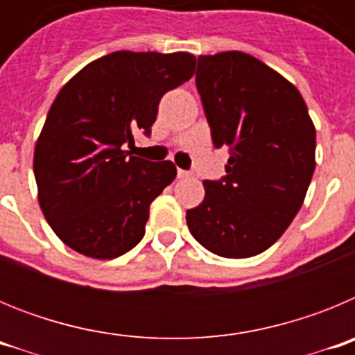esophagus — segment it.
<instances>
[{
    "instance_id": "obj_1",
    "label": "esophagus",
    "mask_w": 355,
    "mask_h": 355,
    "mask_svg": "<svg viewBox=\"0 0 355 355\" xmlns=\"http://www.w3.org/2000/svg\"><path fill=\"white\" fill-rule=\"evenodd\" d=\"M188 175H190V172L183 171V168H178V178H180V180H183V178H188Z\"/></svg>"
}]
</instances>
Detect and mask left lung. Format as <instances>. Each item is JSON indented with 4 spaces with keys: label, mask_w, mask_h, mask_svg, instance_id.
Wrapping results in <instances>:
<instances>
[{
    "label": "left lung",
    "mask_w": 355,
    "mask_h": 355,
    "mask_svg": "<svg viewBox=\"0 0 355 355\" xmlns=\"http://www.w3.org/2000/svg\"><path fill=\"white\" fill-rule=\"evenodd\" d=\"M197 90L215 147L229 159L220 181L187 211L192 236L222 258H250L283 236L315 172L316 130L295 85L241 51L199 56Z\"/></svg>",
    "instance_id": "1"
}]
</instances>
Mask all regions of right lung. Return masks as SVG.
<instances>
[{
  "label": "right lung",
  "instance_id": "1",
  "mask_svg": "<svg viewBox=\"0 0 355 355\" xmlns=\"http://www.w3.org/2000/svg\"><path fill=\"white\" fill-rule=\"evenodd\" d=\"M190 53L115 51L62 87L35 144L39 205L72 250L114 259L146 234L150 202L174 181L172 162L130 156L133 133H150L159 99L193 76Z\"/></svg>",
  "mask_w": 355,
  "mask_h": 355
}]
</instances>
